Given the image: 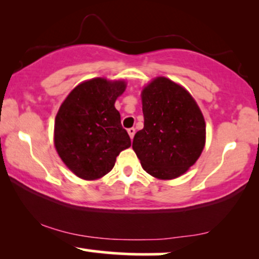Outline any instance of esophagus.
Instances as JSON below:
<instances>
[{
    "mask_svg": "<svg viewBox=\"0 0 259 259\" xmlns=\"http://www.w3.org/2000/svg\"><path fill=\"white\" fill-rule=\"evenodd\" d=\"M127 134H129L130 139H134V136H135V127H130V129H127Z\"/></svg>",
    "mask_w": 259,
    "mask_h": 259,
    "instance_id": "esophagus-1",
    "label": "esophagus"
}]
</instances>
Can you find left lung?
I'll return each mask as SVG.
<instances>
[{
  "mask_svg": "<svg viewBox=\"0 0 259 259\" xmlns=\"http://www.w3.org/2000/svg\"><path fill=\"white\" fill-rule=\"evenodd\" d=\"M144 126L133 148L148 174L175 179L195 163L205 146V119L182 86L164 77L154 79L142 92Z\"/></svg>",
  "mask_w": 259,
  "mask_h": 259,
  "instance_id": "left-lung-1",
  "label": "left lung"
}]
</instances>
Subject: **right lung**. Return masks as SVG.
Masks as SVG:
<instances>
[{"label":"right lung","mask_w":259,"mask_h":259,"mask_svg":"<svg viewBox=\"0 0 259 259\" xmlns=\"http://www.w3.org/2000/svg\"><path fill=\"white\" fill-rule=\"evenodd\" d=\"M124 81L95 78L72 90L54 124V144L61 160L77 177L95 180L108 174L119 153L132 146L115 102Z\"/></svg>","instance_id":"1"}]
</instances>
